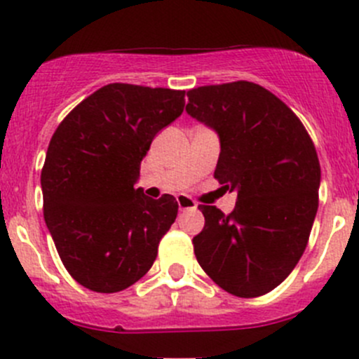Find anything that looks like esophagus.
Returning a JSON list of instances; mask_svg holds the SVG:
<instances>
[{"label":"esophagus","mask_w":359,"mask_h":359,"mask_svg":"<svg viewBox=\"0 0 359 359\" xmlns=\"http://www.w3.org/2000/svg\"><path fill=\"white\" fill-rule=\"evenodd\" d=\"M178 208L180 211H187V209H195L197 208V202L194 201L191 197H188V195H178Z\"/></svg>","instance_id":"obj_1"}]
</instances>
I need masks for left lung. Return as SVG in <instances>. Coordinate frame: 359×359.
I'll list each match as a JSON object with an SVG mask.
<instances>
[{"label": "left lung", "mask_w": 359, "mask_h": 359, "mask_svg": "<svg viewBox=\"0 0 359 359\" xmlns=\"http://www.w3.org/2000/svg\"><path fill=\"white\" fill-rule=\"evenodd\" d=\"M187 113L216 130L215 178L237 191L230 215L201 204L194 251L205 274L243 299L265 295L299 264L318 212L314 143L299 116L253 81L188 90Z\"/></svg>", "instance_id": "left-lung-1"}]
</instances>
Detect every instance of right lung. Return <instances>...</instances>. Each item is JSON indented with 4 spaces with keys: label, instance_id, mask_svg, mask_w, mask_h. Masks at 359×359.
<instances>
[{
    "label": "right lung",
    "instance_id": "1",
    "mask_svg": "<svg viewBox=\"0 0 359 359\" xmlns=\"http://www.w3.org/2000/svg\"><path fill=\"white\" fill-rule=\"evenodd\" d=\"M184 90L109 83L55 129L41 169L43 216L64 267L97 293L140 281L178 215L172 195L136 188L157 133L183 113Z\"/></svg>",
    "mask_w": 359,
    "mask_h": 359
}]
</instances>
